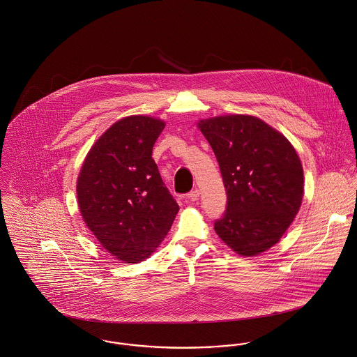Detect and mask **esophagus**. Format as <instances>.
Returning a JSON list of instances; mask_svg holds the SVG:
<instances>
[{
	"label": "esophagus",
	"instance_id": "esophagus-1",
	"mask_svg": "<svg viewBox=\"0 0 357 357\" xmlns=\"http://www.w3.org/2000/svg\"><path fill=\"white\" fill-rule=\"evenodd\" d=\"M187 199L191 202H197L199 199V190H194L187 195Z\"/></svg>",
	"mask_w": 357,
	"mask_h": 357
}]
</instances>
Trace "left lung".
Here are the masks:
<instances>
[{"label": "left lung", "mask_w": 357, "mask_h": 357, "mask_svg": "<svg viewBox=\"0 0 357 357\" xmlns=\"http://www.w3.org/2000/svg\"><path fill=\"white\" fill-rule=\"evenodd\" d=\"M197 125L217 158L228 198L215 234L236 255L269 250L303 204L304 170L296 149L255 115H218Z\"/></svg>", "instance_id": "obj_1"}]
</instances>
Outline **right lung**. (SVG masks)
Returning <instances> with one entry per match:
<instances>
[{
    "instance_id": "1",
    "label": "right lung",
    "mask_w": 357,
    "mask_h": 357,
    "mask_svg": "<svg viewBox=\"0 0 357 357\" xmlns=\"http://www.w3.org/2000/svg\"><path fill=\"white\" fill-rule=\"evenodd\" d=\"M165 125L149 115L116 121L91 147L77 178L85 225L109 255L126 264L153 255L178 211L153 159Z\"/></svg>"
}]
</instances>
